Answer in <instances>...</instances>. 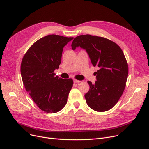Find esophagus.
Listing matches in <instances>:
<instances>
[{"label":"esophagus","mask_w":149,"mask_h":149,"mask_svg":"<svg viewBox=\"0 0 149 149\" xmlns=\"http://www.w3.org/2000/svg\"><path fill=\"white\" fill-rule=\"evenodd\" d=\"M73 81H74V83H78L81 82L80 81L77 80V79H73Z\"/></svg>","instance_id":"34e87169"}]
</instances>
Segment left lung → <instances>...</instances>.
<instances>
[{
	"label": "left lung",
	"instance_id": "1",
	"mask_svg": "<svg viewBox=\"0 0 149 149\" xmlns=\"http://www.w3.org/2000/svg\"><path fill=\"white\" fill-rule=\"evenodd\" d=\"M78 47L86 49L94 66L100 68L95 72V84L88 81L90 88L84 95L87 104L98 112L111 109L123 94L128 76V64L123 50L109 39L91 35L76 37L71 47L74 50Z\"/></svg>",
	"mask_w": 149,
	"mask_h": 149
}]
</instances>
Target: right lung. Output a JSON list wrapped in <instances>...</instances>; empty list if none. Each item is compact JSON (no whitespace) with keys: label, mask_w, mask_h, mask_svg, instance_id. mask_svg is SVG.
Segmentation results:
<instances>
[{"label":"right lung","mask_w":149,"mask_h":149,"mask_svg":"<svg viewBox=\"0 0 149 149\" xmlns=\"http://www.w3.org/2000/svg\"><path fill=\"white\" fill-rule=\"evenodd\" d=\"M73 39L58 35H48L35 42L24 55L20 66L22 81L34 102L47 113L61 110L73 81L55 76L59 68L63 48Z\"/></svg>","instance_id":"obj_1"}]
</instances>
